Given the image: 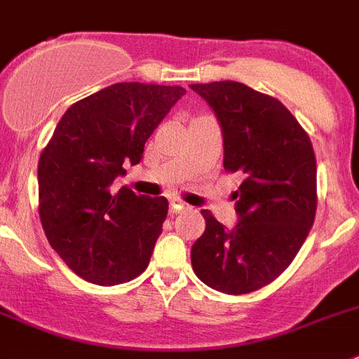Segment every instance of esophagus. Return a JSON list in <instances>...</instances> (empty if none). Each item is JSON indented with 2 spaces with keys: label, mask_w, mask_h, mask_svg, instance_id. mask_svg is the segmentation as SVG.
<instances>
[{
  "label": "esophagus",
  "mask_w": 359,
  "mask_h": 359,
  "mask_svg": "<svg viewBox=\"0 0 359 359\" xmlns=\"http://www.w3.org/2000/svg\"><path fill=\"white\" fill-rule=\"evenodd\" d=\"M188 210V204H184V202L177 201V198H171L170 201V213L175 215V213H180V211Z\"/></svg>",
  "instance_id": "1"
}]
</instances>
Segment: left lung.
<instances>
[{
	"instance_id": "left-lung-1",
	"label": "left lung",
	"mask_w": 359,
	"mask_h": 359,
	"mask_svg": "<svg viewBox=\"0 0 359 359\" xmlns=\"http://www.w3.org/2000/svg\"><path fill=\"white\" fill-rule=\"evenodd\" d=\"M220 121L224 170L240 171L238 224L226 229L201 211L205 231L191 248L198 278L226 294L276 280L300 251L316 215V157L294 115L278 99L236 81L191 85Z\"/></svg>"
}]
</instances>
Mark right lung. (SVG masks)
<instances>
[{
  "label": "right lung",
  "mask_w": 359,
  "mask_h": 359,
  "mask_svg": "<svg viewBox=\"0 0 359 359\" xmlns=\"http://www.w3.org/2000/svg\"><path fill=\"white\" fill-rule=\"evenodd\" d=\"M182 86L115 83L65 111L37 164L39 217L50 245L77 276L117 285L148 267L168 215L164 197L114 189Z\"/></svg>",
  "instance_id": "add662e5"
}]
</instances>
